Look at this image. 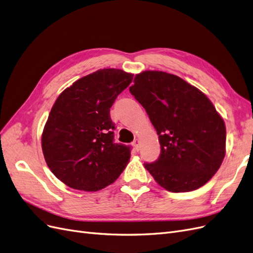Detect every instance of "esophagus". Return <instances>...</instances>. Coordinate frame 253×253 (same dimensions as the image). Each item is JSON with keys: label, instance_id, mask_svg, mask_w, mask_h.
I'll return each mask as SVG.
<instances>
[{"label": "esophagus", "instance_id": "esophagus-1", "mask_svg": "<svg viewBox=\"0 0 253 253\" xmlns=\"http://www.w3.org/2000/svg\"><path fill=\"white\" fill-rule=\"evenodd\" d=\"M133 145H134L136 150H139V147H140V140H139V139H135V140L133 141Z\"/></svg>", "mask_w": 253, "mask_h": 253}]
</instances>
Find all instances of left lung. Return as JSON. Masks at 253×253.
<instances>
[{
  "instance_id": "left-lung-1",
  "label": "left lung",
  "mask_w": 253,
  "mask_h": 253,
  "mask_svg": "<svg viewBox=\"0 0 253 253\" xmlns=\"http://www.w3.org/2000/svg\"><path fill=\"white\" fill-rule=\"evenodd\" d=\"M129 91L149 115L160 143L156 162L144 168L170 192H189L217 172L226 154L223 118L204 93L177 76L145 71Z\"/></svg>"
}]
</instances>
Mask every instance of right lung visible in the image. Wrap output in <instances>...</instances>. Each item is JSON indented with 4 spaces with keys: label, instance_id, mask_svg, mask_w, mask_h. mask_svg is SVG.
<instances>
[{
    "label": "right lung",
    "instance_id": "obj_1",
    "mask_svg": "<svg viewBox=\"0 0 253 253\" xmlns=\"http://www.w3.org/2000/svg\"><path fill=\"white\" fill-rule=\"evenodd\" d=\"M133 80V74L103 68L64 89L52 105L42 134L50 171L76 190L98 191L116 180L131 147L114 142L110 109Z\"/></svg>",
    "mask_w": 253,
    "mask_h": 253
}]
</instances>
